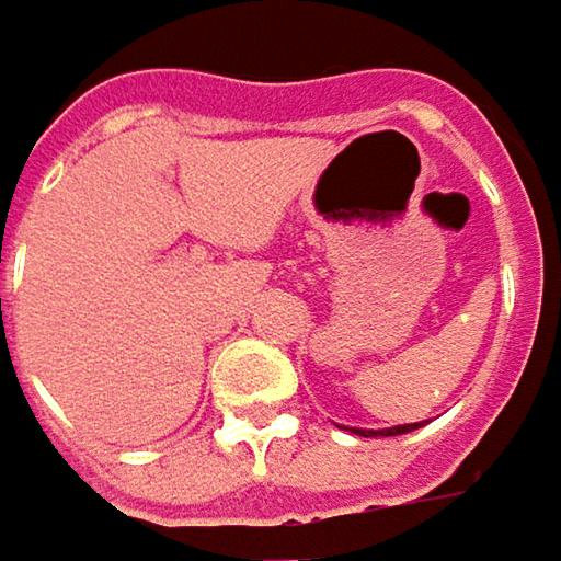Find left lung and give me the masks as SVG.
Returning a JSON list of instances; mask_svg holds the SVG:
<instances>
[{"instance_id":"obj_1","label":"left lung","mask_w":561,"mask_h":561,"mask_svg":"<svg viewBox=\"0 0 561 561\" xmlns=\"http://www.w3.org/2000/svg\"><path fill=\"white\" fill-rule=\"evenodd\" d=\"M424 427V424H398V427H385V431H356L359 436H401V433H411Z\"/></svg>"}]
</instances>
